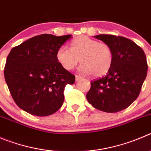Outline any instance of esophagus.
Segmentation results:
<instances>
[{
  "label": "esophagus",
  "mask_w": 151,
  "mask_h": 151,
  "mask_svg": "<svg viewBox=\"0 0 151 151\" xmlns=\"http://www.w3.org/2000/svg\"><path fill=\"white\" fill-rule=\"evenodd\" d=\"M81 79H82V77H80V76H79V75H76V76H75V80H76V81H78V80H81Z\"/></svg>",
  "instance_id": "1"
}]
</instances>
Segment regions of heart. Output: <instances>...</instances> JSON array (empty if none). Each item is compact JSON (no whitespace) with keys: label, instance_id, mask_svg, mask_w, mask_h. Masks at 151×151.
I'll return each mask as SVG.
<instances>
[{"label":"heart","instance_id":"b5f03b06","mask_svg":"<svg viewBox=\"0 0 151 151\" xmlns=\"http://www.w3.org/2000/svg\"><path fill=\"white\" fill-rule=\"evenodd\" d=\"M56 59L65 70L71 71L80 62L79 71L83 74L101 77L107 74L112 68L114 54L108 44L86 36L74 39L70 49L62 46L56 52Z\"/></svg>","mask_w":151,"mask_h":151}]
</instances>
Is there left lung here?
Wrapping results in <instances>:
<instances>
[{"instance_id":"left-lung-1","label":"left lung","mask_w":151,"mask_h":151,"mask_svg":"<svg viewBox=\"0 0 151 151\" xmlns=\"http://www.w3.org/2000/svg\"><path fill=\"white\" fill-rule=\"evenodd\" d=\"M94 37L110 46L114 61L106 75L91 81L86 98L95 109L110 113L119 112L139 96L147 76L146 56L139 46L127 38L106 34Z\"/></svg>"}]
</instances>
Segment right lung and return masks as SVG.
I'll return each instance as SVG.
<instances>
[{
    "label": "right lung",
    "mask_w": 151,
    "mask_h": 151,
    "mask_svg": "<svg viewBox=\"0 0 151 151\" xmlns=\"http://www.w3.org/2000/svg\"><path fill=\"white\" fill-rule=\"evenodd\" d=\"M71 38L42 34L9 52L4 77L14 101L24 111L47 116L62 106L65 87L74 83L75 76L60 64L56 52Z\"/></svg>",
    "instance_id": "right-lung-1"
}]
</instances>
